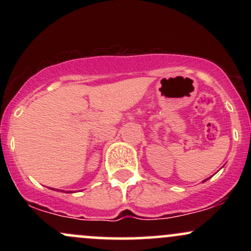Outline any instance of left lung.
Listing matches in <instances>:
<instances>
[{"instance_id": "1", "label": "left lung", "mask_w": 251, "mask_h": 251, "mask_svg": "<svg viewBox=\"0 0 251 251\" xmlns=\"http://www.w3.org/2000/svg\"><path fill=\"white\" fill-rule=\"evenodd\" d=\"M204 181H205V180H204Z\"/></svg>"}]
</instances>
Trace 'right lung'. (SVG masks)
Segmentation results:
<instances>
[{"label": "right lung", "instance_id": "right-lung-1", "mask_svg": "<svg viewBox=\"0 0 251 251\" xmlns=\"http://www.w3.org/2000/svg\"><path fill=\"white\" fill-rule=\"evenodd\" d=\"M67 192H68V191H67Z\"/></svg>", "mask_w": 251, "mask_h": 251}]
</instances>
